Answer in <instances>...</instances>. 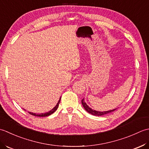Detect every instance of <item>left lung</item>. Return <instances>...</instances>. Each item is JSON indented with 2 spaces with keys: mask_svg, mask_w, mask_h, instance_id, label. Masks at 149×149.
Masks as SVG:
<instances>
[{
  "mask_svg": "<svg viewBox=\"0 0 149 149\" xmlns=\"http://www.w3.org/2000/svg\"><path fill=\"white\" fill-rule=\"evenodd\" d=\"M81 104H82L84 108L85 109V110H86L87 112H88L89 113L93 115H95V116H102V115H104V114H106L112 113V112L114 111L116 109H113V110H110V111H103V112L93 110V109L89 107V106L87 105L86 103L85 102L84 98L81 100Z\"/></svg>",
  "mask_w": 149,
  "mask_h": 149,
  "instance_id": "1",
  "label": "left lung"
}]
</instances>
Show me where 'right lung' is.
<instances>
[{
	"instance_id": "1",
	"label": "right lung",
	"mask_w": 149,
	"mask_h": 149,
	"mask_svg": "<svg viewBox=\"0 0 149 149\" xmlns=\"http://www.w3.org/2000/svg\"><path fill=\"white\" fill-rule=\"evenodd\" d=\"M60 99H61V97H60L58 102L56 104V105L54 106V107L53 109H51V111H49V112H47V113H40V114H36V113H31V112H29V113L31 115H33V116H38V117H45V116H49L51 114H53V113H54L56 111V109L58 107V105H59V103L60 102Z\"/></svg>"
}]
</instances>
